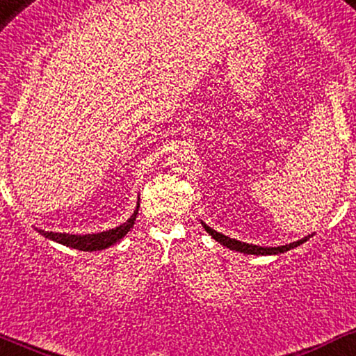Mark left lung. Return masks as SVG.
Masks as SVG:
<instances>
[{
	"mask_svg": "<svg viewBox=\"0 0 356 356\" xmlns=\"http://www.w3.org/2000/svg\"><path fill=\"white\" fill-rule=\"evenodd\" d=\"M204 229H206L209 234L214 238L218 243L222 244V246L229 248V249H234V251H239V252H244V254H256V256H264V254H280V252H284V251H289V249L300 246V244H303L308 241L312 236H308V238H303L300 241H296V243H291V244H286V246H280V248H261V246H252V244H246V243H241V241H236V239H231L227 238V236L220 234V232L211 229L207 224H204Z\"/></svg>",
	"mask_w": 356,
	"mask_h": 356,
	"instance_id": "8db88e82",
	"label": "left lung"
}]
</instances>
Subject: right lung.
<instances>
[{"mask_svg":"<svg viewBox=\"0 0 356 356\" xmlns=\"http://www.w3.org/2000/svg\"><path fill=\"white\" fill-rule=\"evenodd\" d=\"M137 214H138V206L137 209L134 211V214L130 216V219L122 224V226L105 232H97V234L75 236V234H61V232H47L42 229H38V232L40 234H43L44 238L56 241V243L63 244V246L80 249V251H100V249L112 246V244H115L117 241L124 238L127 232L130 231V227L134 226V222H136Z\"/></svg>","mask_w":356,"mask_h":356,"instance_id":"1","label":"right lung"}]
</instances>
